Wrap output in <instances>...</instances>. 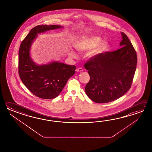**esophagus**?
I'll use <instances>...</instances> for the list:
<instances>
[{
	"label": "esophagus",
	"instance_id": "1",
	"mask_svg": "<svg viewBox=\"0 0 152 152\" xmlns=\"http://www.w3.org/2000/svg\"><path fill=\"white\" fill-rule=\"evenodd\" d=\"M84 71V69H83L82 68H77L76 69V71L77 72H83Z\"/></svg>",
	"mask_w": 152,
	"mask_h": 152
}]
</instances>
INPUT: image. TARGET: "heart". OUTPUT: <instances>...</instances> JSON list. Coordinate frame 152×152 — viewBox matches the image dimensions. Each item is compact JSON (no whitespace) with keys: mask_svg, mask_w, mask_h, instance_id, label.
Masks as SVG:
<instances>
[{"mask_svg":"<svg viewBox=\"0 0 152 152\" xmlns=\"http://www.w3.org/2000/svg\"><path fill=\"white\" fill-rule=\"evenodd\" d=\"M102 41V39L100 37L96 36H84L75 42V46L78 51L84 52L90 51L99 45L98 48L91 54L90 56L93 57L100 55L108 50L109 43L107 42L101 43ZM72 54L74 55V54Z\"/></svg>","mask_w":152,"mask_h":152,"instance_id":"b5f03b06","label":"heart"}]
</instances>
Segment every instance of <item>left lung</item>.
<instances>
[{
  "label": "left lung",
  "mask_w": 152,
  "mask_h": 152,
  "mask_svg": "<svg viewBox=\"0 0 152 152\" xmlns=\"http://www.w3.org/2000/svg\"><path fill=\"white\" fill-rule=\"evenodd\" d=\"M121 48L94 56L84 65L90 80L86 85L87 96L97 103L116 100L129 90L137 62L135 49L127 36L121 32Z\"/></svg>",
  "instance_id": "obj_1"
}]
</instances>
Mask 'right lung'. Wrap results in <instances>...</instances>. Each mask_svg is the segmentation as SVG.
I'll use <instances>...</instances> for the list:
<instances>
[{
	"label": "right lung",
	"instance_id": "right-lung-1",
	"mask_svg": "<svg viewBox=\"0 0 152 152\" xmlns=\"http://www.w3.org/2000/svg\"><path fill=\"white\" fill-rule=\"evenodd\" d=\"M61 26L39 25L32 28L20 45L18 54V73L21 80L33 94L45 99L58 97L68 79L75 75V66L53 62L39 66L30 56V48L37 34Z\"/></svg>",
	"mask_w": 152,
	"mask_h": 152
}]
</instances>
